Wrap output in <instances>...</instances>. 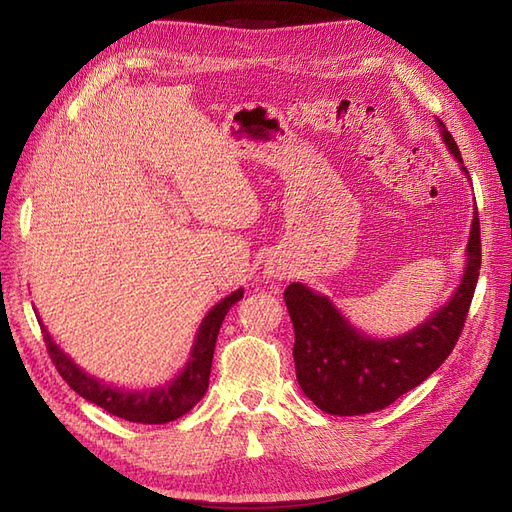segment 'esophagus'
<instances>
[{
	"mask_svg": "<svg viewBox=\"0 0 512 512\" xmlns=\"http://www.w3.org/2000/svg\"><path fill=\"white\" fill-rule=\"evenodd\" d=\"M267 275H269V277H273V280H286L288 271H286V267L277 265V262H271V265L267 267Z\"/></svg>",
	"mask_w": 512,
	"mask_h": 512,
	"instance_id": "1",
	"label": "esophagus"
}]
</instances>
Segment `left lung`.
<instances>
[{
  "instance_id": "1",
  "label": "left lung",
  "mask_w": 512,
  "mask_h": 512,
  "mask_svg": "<svg viewBox=\"0 0 512 512\" xmlns=\"http://www.w3.org/2000/svg\"><path fill=\"white\" fill-rule=\"evenodd\" d=\"M440 130L463 175H468L459 147L442 121ZM466 252V271L451 301L414 331L393 339L363 335L329 297L292 282L284 299L294 327V369L303 393L322 412L356 416L391 406L427 380L453 352L468 318L480 271L478 211H474Z\"/></svg>"
}]
</instances>
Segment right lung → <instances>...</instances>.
I'll return each instance as SVG.
<instances>
[{
    "label": "right lung",
    "instance_id": "right-lung-1",
    "mask_svg": "<svg viewBox=\"0 0 512 512\" xmlns=\"http://www.w3.org/2000/svg\"><path fill=\"white\" fill-rule=\"evenodd\" d=\"M241 299L243 290L239 288L211 309L205 320L200 322L190 359L181 369V374L173 382L158 386V389L128 391L117 389L113 384H104L102 380L85 374V371L53 342L49 331L44 327L42 335L46 350L51 354V361L55 363L59 376L70 384V389L91 401V404H96L119 418H126L130 423L162 425L175 421V418L183 416L185 412H190L198 401L203 399L209 386L213 350L215 342H218L220 327L228 314V309Z\"/></svg>",
    "mask_w": 512,
    "mask_h": 512
}]
</instances>
